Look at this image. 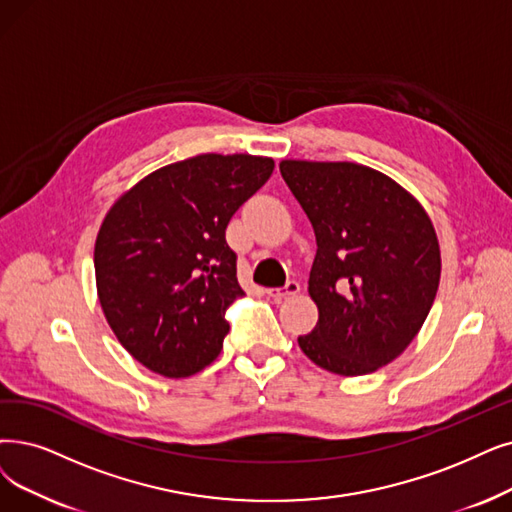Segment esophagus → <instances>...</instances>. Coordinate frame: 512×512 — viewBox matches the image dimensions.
Segmentation results:
<instances>
[{"mask_svg":"<svg viewBox=\"0 0 512 512\" xmlns=\"http://www.w3.org/2000/svg\"><path fill=\"white\" fill-rule=\"evenodd\" d=\"M298 292H300V283H296V281H290L288 285H285V288H273V290H267L269 298H273L275 302L294 298V296H298Z\"/></svg>","mask_w":512,"mask_h":512,"instance_id":"1","label":"esophagus"}]
</instances>
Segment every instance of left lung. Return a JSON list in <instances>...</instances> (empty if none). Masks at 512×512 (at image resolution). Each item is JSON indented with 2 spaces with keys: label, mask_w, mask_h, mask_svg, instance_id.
<instances>
[{
  "label": "left lung",
  "mask_w": 512,
  "mask_h": 512,
  "mask_svg": "<svg viewBox=\"0 0 512 512\" xmlns=\"http://www.w3.org/2000/svg\"><path fill=\"white\" fill-rule=\"evenodd\" d=\"M279 170L317 239L309 296L319 319L298 336L300 349L332 374H372L410 346L435 302L433 220L399 182L361 163L283 159Z\"/></svg>",
  "instance_id": "obj_1"
}]
</instances>
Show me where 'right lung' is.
Here are the masks:
<instances>
[{
	"instance_id": "obj_1",
	"label": "right lung",
	"mask_w": 512,
	"mask_h": 512,
	"mask_svg": "<svg viewBox=\"0 0 512 512\" xmlns=\"http://www.w3.org/2000/svg\"><path fill=\"white\" fill-rule=\"evenodd\" d=\"M262 155L203 153L163 166L109 208L94 243L100 309L147 370L187 378L222 351L243 296L227 224L271 178Z\"/></svg>"
}]
</instances>
